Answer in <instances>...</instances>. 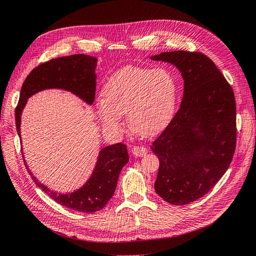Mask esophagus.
<instances>
[{
	"instance_id": "esophagus-1",
	"label": "esophagus",
	"mask_w": 256,
	"mask_h": 256,
	"mask_svg": "<svg viewBox=\"0 0 256 256\" xmlns=\"http://www.w3.org/2000/svg\"><path fill=\"white\" fill-rule=\"evenodd\" d=\"M131 152H132V154H134L136 157H143L147 154V150L143 146L142 147L141 146H134V147H132Z\"/></svg>"
}]
</instances>
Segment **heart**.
Instances as JSON below:
<instances>
[{"instance_id": "1", "label": "heart", "mask_w": 256, "mask_h": 256, "mask_svg": "<svg viewBox=\"0 0 256 256\" xmlns=\"http://www.w3.org/2000/svg\"><path fill=\"white\" fill-rule=\"evenodd\" d=\"M102 92L96 111L112 134L122 132L126 114L130 128L145 138L164 132L175 118L178 86L166 69L122 67L106 81Z\"/></svg>"}]
</instances>
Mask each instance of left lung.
<instances>
[{
  "instance_id": "8db88e82",
  "label": "left lung",
  "mask_w": 256,
  "mask_h": 256,
  "mask_svg": "<svg viewBox=\"0 0 256 256\" xmlns=\"http://www.w3.org/2000/svg\"><path fill=\"white\" fill-rule=\"evenodd\" d=\"M182 74L184 95L173 122L150 148L160 161L157 194L172 205L202 198L228 171L236 148L234 92L214 62L200 52L152 56Z\"/></svg>"
}]
</instances>
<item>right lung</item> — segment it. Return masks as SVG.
<instances>
[{
  "mask_svg": "<svg viewBox=\"0 0 256 256\" xmlns=\"http://www.w3.org/2000/svg\"><path fill=\"white\" fill-rule=\"evenodd\" d=\"M98 60L86 54H74L50 60L37 66L26 76L16 108V126L21 138V115L28 99L44 90H63L92 106L96 90V67ZM129 160L127 146L116 143L99 150L94 170L82 187L68 193H60L42 184L26 166L34 182L56 203L80 212H95L102 209L113 196L118 176Z\"/></svg>",
  "mask_w": 256,
  "mask_h": 256,
  "instance_id": "1",
  "label": "right lung"
}]
</instances>
